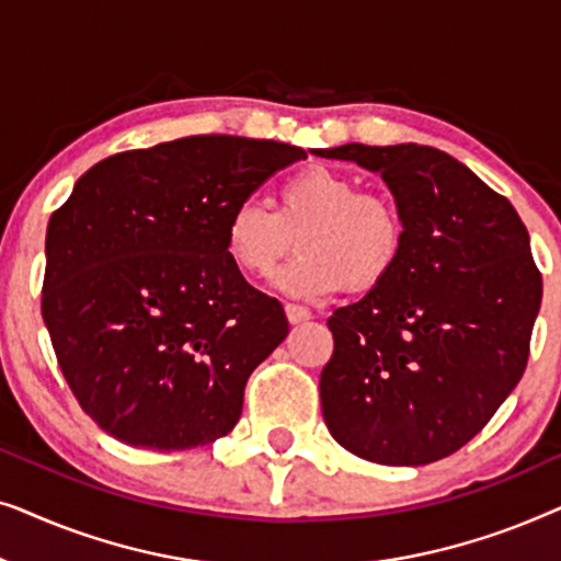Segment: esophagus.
<instances>
[{
  "instance_id": "esophagus-1",
  "label": "esophagus",
  "mask_w": 561,
  "mask_h": 561,
  "mask_svg": "<svg viewBox=\"0 0 561 561\" xmlns=\"http://www.w3.org/2000/svg\"><path fill=\"white\" fill-rule=\"evenodd\" d=\"M286 317L290 324H301V321L311 319V311L306 309V306H298V304H286Z\"/></svg>"
}]
</instances>
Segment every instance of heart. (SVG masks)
<instances>
[{
	"instance_id": "heart-1",
	"label": "heart",
	"mask_w": 561,
	"mask_h": 561,
	"mask_svg": "<svg viewBox=\"0 0 561 561\" xmlns=\"http://www.w3.org/2000/svg\"><path fill=\"white\" fill-rule=\"evenodd\" d=\"M278 273V288L298 298H321L347 288L370 294L396 273L405 248V221L393 198L359 191V183L327 165H309L280 183L275 211L244 198L229 211L225 248L234 267L252 278Z\"/></svg>"
}]
</instances>
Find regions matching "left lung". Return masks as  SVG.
<instances>
[{"label":"left lung","mask_w":561,"mask_h":561,"mask_svg":"<svg viewBox=\"0 0 561 561\" xmlns=\"http://www.w3.org/2000/svg\"><path fill=\"white\" fill-rule=\"evenodd\" d=\"M313 152L380 173L405 221L396 273L327 321L334 352L319 393L329 432L378 465L455 455L526 370L541 273L524 221L470 168L426 145Z\"/></svg>","instance_id":"left-lung-1"}]
</instances>
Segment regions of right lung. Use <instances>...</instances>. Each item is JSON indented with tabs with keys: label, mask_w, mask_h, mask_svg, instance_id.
Masks as SVG:
<instances>
[{
	"label": "right lung",
	"mask_w": 561,
	"mask_h": 561,
	"mask_svg": "<svg viewBox=\"0 0 561 561\" xmlns=\"http://www.w3.org/2000/svg\"><path fill=\"white\" fill-rule=\"evenodd\" d=\"M306 150L194 135L104 158L45 234L43 319L87 416L129 447L232 432L250 373L286 340L225 248L229 211Z\"/></svg>",
	"instance_id": "right-lung-1"
}]
</instances>
